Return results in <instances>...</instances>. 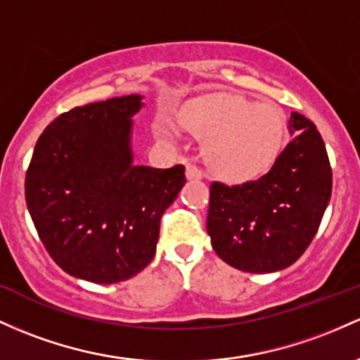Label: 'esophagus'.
I'll list each match as a JSON object with an SVG mask.
<instances>
[{
	"label": "esophagus",
	"instance_id": "esophagus-1",
	"mask_svg": "<svg viewBox=\"0 0 360 360\" xmlns=\"http://www.w3.org/2000/svg\"><path fill=\"white\" fill-rule=\"evenodd\" d=\"M186 177L189 181H200L203 177V172H201L200 167H196L195 164L186 165Z\"/></svg>",
	"mask_w": 360,
	"mask_h": 360
}]
</instances>
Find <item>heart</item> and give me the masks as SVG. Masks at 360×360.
<instances>
[{
    "instance_id": "heart-1",
    "label": "heart",
    "mask_w": 360,
    "mask_h": 360,
    "mask_svg": "<svg viewBox=\"0 0 360 360\" xmlns=\"http://www.w3.org/2000/svg\"><path fill=\"white\" fill-rule=\"evenodd\" d=\"M181 126L205 140L208 167L227 181L258 177L274 164L282 126L274 109L234 96L205 98L181 114ZM167 135V129H160Z\"/></svg>"
}]
</instances>
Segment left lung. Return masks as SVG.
<instances>
[{"mask_svg": "<svg viewBox=\"0 0 360 360\" xmlns=\"http://www.w3.org/2000/svg\"><path fill=\"white\" fill-rule=\"evenodd\" d=\"M289 141L258 181L212 183L207 231L231 266L271 274L297 262L318 232L331 196V167L314 122L292 112Z\"/></svg>", "mask_w": 360, "mask_h": 360, "instance_id": "8db88e82", "label": "left lung"}]
</instances>
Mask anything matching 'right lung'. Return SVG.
<instances>
[{"label":"right lung","instance_id":"1","mask_svg":"<svg viewBox=\"0 0 360 360\" xmlns=\"http://www.w3.org/2000/svg\"><path fill=\"white\" fill-rule=\"evenodd\" d=\"M141 96L63 112L44 129L25 176L42 244L66 274L116 283L155 256L160 219L186 183L184 165H136L131 117Z\"/></svg>","mask_w":360,"mask_h":360}]
</instances>
